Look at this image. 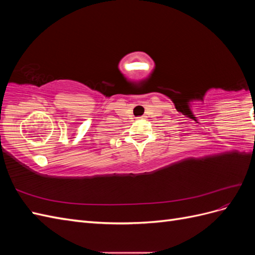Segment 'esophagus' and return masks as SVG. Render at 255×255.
I'll return each mask as SVG.
<instances>
[{
	"label": "esophagus",
	"instance_id": "34e87169",
	"mask_svg": "<svg viewBox=\"0 0 255 255\" xmlns=\"http://www.w3.org/2000/svg\"><path fill=\"white\" fill-rule=\"evenodd\" d=\"M143 117H144V116H142V117H140V118H141V119H142V118H143Z\"/></svg>",
	"mask_w": 255,
	"mask_h": 255
}]
</instances>
